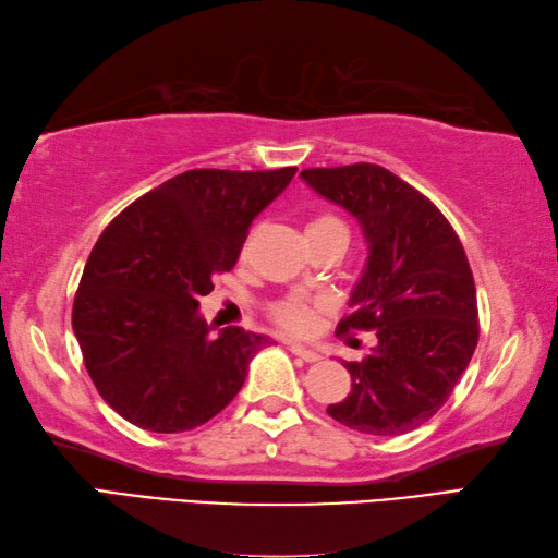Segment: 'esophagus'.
Instances as JSON below:
<instances>
[{
	"label": "esophagus",
	"mask_w": 558,
	"mask_h": 558,
	"mask_svg": "<svg viewBox=\"0 0 558 558\" xmlns=\"http://www.w3.org/2000/svg\"><path fill=\"white\" fill-rule=\"evenodd\" d=\"M290 353H292V355H298V357H302L304 363H316V360L322 357L319 353L312 351V348H304V345H300V343H290Z\"/></svg>",
	"instance_id": "esophagus-1"
}]
</instances>
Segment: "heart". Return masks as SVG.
Here are the masks:
<instances>
[{"label":"heart","instance_id":"heart-1","mask_svg":"<svg viewBox=\"0 0 558 558\" xmlns=\"http://www.w3.org/2000/svg\"><path fill=\"white\" fill-rule=\"evenodd\" d=\"M314 232H343L348 234L345 222L336 215H316L307 225V234ZM326 302L319 298H310V294H288V298L278 300L270 307V319L276 322L282 331L294 336H310L316 324H319V314L324 312Z\"/></svg>","mask_w":558,"mask_h":558}]
</instances>
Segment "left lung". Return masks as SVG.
<instances>
[{
    "instance_id": "1",
    "label": "left lung",
    "mask_w": 558,
    "mask_h": 558,
    "mask_svg": "<svg viewBox=\"0 0 558 558\" xmlns=\"http://www.w3.org/2000/svg\"><path fill=\"white\" fill-rule=\"evenodd\" d=\"M300 177L357 217L369 251L351 314L336 331H377V345L360 363H343L353 389L326 413L367 435L418 428L452 395L478 341L476 288L460 236L423 193L377 163Z\"/></svg>"
}]
</instances>
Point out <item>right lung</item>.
<instances>
[{
  "label": "right lung",
  "mask_w": 558,
  "mask_h": 558,
  "mask_svg": "<svg viewBox=\"0 0 558 558\" xmlns=\"http://www.w3.org/2000/svg\"><path fill=\"white\" fill-rule=\"evenodd\" d=\"M294 171H185L98 236L72 329L98 395L125 421L151 433L193 430L239 395L268 338L239 326L213 336L198 300L213 292V276L234 268L251 222Z\"/></svg>",
  "instance_id": "obj_1"
}]
</instances>
